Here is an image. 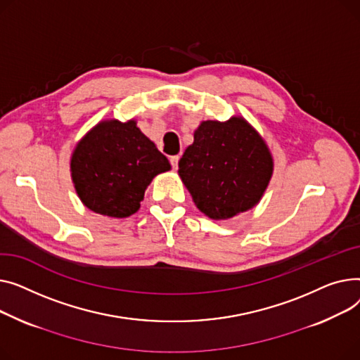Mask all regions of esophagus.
Masks as SVG:
<instances>
[{"label":"esophagus","mask_w":360,"mask_h":360,"mask_svg":"<svg viewBox=\"0 0 360 360\" xmlns=\"http://www.w3.org/2000/svg\"><path fill=\"white\" fill-rule=\"evenodd\" d=\"M179 160H180V157H179V155H173V157H170V162H172V165H173L174 170H177V167H179Z\"/></svg>","instance_id":"1"}]
</instances>
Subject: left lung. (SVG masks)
Returning <instances> with one entry per match:
<instances>
[{"mask_svg": "<svg viewBox=\"0 0 360 360\" xmlns=\"http://www.w3.org/2000/svg\"><path fill=\"white\" fill-rule=\"evenodd\" d=\"M273 174V158L259 132L240 116L205 120L179 161V176L200 212L229 219L256 206Z\"/></svg>", "mask_w": 360, "mask_h": 360, "instance_id": "obj_1", "label": "left lung"}]
</instances>
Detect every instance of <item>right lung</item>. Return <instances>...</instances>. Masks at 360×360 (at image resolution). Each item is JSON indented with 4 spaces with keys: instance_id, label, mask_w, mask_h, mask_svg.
Masks as SVG:
<instances>
[{
    "instance_id": "obj_1",
    "label": "right lung",
    "mask_w": 360,
    "mask_h": 360,
    "mask_svg": "<svg viewBox=\"0 0 360 360\" xmlns=\"http://www.w3.org/2000/svg\"><path fill=\"white\" fill-rule=\"evenodd\" d=\"M172 168L135 120H103L71 157V177L81 202L96 214L126 218L141 207L153 179Z\"/></svg>"
}]
</instances>
